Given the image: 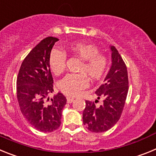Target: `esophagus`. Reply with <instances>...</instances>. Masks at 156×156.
I'll list each match as a JSON object with an SVG mask.
<instances>
[{
    "label": "esophagus",
    "mask_w": 156,
    "mask_h": 156,
    "mask_svg": "<svg viewBox=\"0 0 156 156\" xmlns=\"http://www.w3.org/2000/svg\"><path fill=\"white\" fill-rule=\"evenodd\" d=\"M74 101L73 98H71V97H67V102L68 103H72L73 101Z\"/></svg>",
    "instance_id": "obj_1"
}]
</instances>
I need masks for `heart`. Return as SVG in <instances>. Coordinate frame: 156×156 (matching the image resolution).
Segmentation results:
<instances>
[{
	"label": "heart",
	"mask_w": 156,
	"mask_h": 156,
	"mask_svg": "<svg viewBox=\"0 0 156 156\" xmlns=\"http://www.w3.org/2000/svg\"><path fill=\"white\" fill-rule=\"evenodd\" d=\"M69 51L82 59L78 71L80 73L69 74L58 83V89L69 96H77L87 87L88 78L91 81L100 80L108 68V58L99 53L98 48L86 43H72ZM50 67L55 75H61L66 69V55L60 50H54L50 56Z\"/></svg>",
	"instance_id": "1"
}]
</instances>
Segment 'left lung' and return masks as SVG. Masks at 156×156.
Segmentation results:
<instances>
[{
	"instance_id": "8db88e82",
	"label": "left lung",
	"mask_w": 156,
	"mask_h": 156,
	"mask_svg": "<svg viewBox=\"0 0 156 156\" xmlns=\"http://www.w3.org/2000/svg\"><path fill=\"white\" fill-rule=\"evenodd\" d=\"M112 51V66L104 80V83L95 91L98 99L103 103L97 105L95 102L86 101L83 112V122L90 131L101 133L111 129L119 121L123 110L128 89L127 69L122 57L114 46Z\"/></svg>"
}]
</instances>
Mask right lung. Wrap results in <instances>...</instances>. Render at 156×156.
I'll return each instance as SVG.
<instances>
[{
  "mask_svg": "<svg viewBox=\"0 0 156 156\" xmlns=\"http://www.w3.org/2000/svg\"><path fill=\"white\" fill-rule=\"evenodd\" d=\"M58 41L53 37L42 40L25 58L17 77V98L22 113L34 128L44 133L60 126L62 112L67 101L59 92L51 98L50 103L45 101L54 91L49 61Z\"/></svg>",
  "mask_w": 156,
  "mask_h": 156,
  "instance_id": "1",
  "label": "right lung"
}]
</instances>
